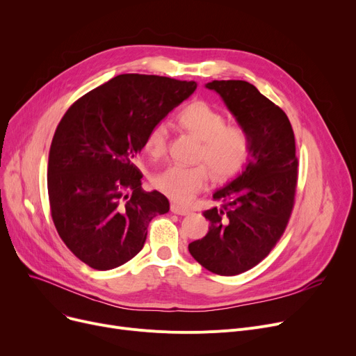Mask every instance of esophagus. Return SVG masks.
Listing matches in <instances>:
<instances>
[{"instance_id": "1", "label": "esophagus", "mask_w": 356, "mask_h": 356, "mask_svg": "<svg viewBox=\"0 0 356 356\" xmlns=\"http://www.w3.org/2000/svg\"><path fill=\"white\" fill-rule=\"evenodd\" d=\"M172 212L173 213H176V215H189L191 213V209H188V208H183V207H180V204H176V203H173L172 204Z\"/></svg>"}]
</instances>
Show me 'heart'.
Here are the masks:
<instances>
[{
  "label": "heart",
  "instance_id": "heart-1",
  "mask_svg": "<svg viewBox=\"0 0 356 356\" xmlns=\"http://www.w3.org/2000/svg\"><path fill=\"white\" fill-rule=\"evenodd\" d=\"M177 122L202 141L199 160L204 161L212 176L229 180L244 170L252 152V140L245 127L227 124V117L216 106L195 101L186 105L179 114ZM144 149L153 159H160L167 149V127L159 122L148 131ZM209 181L208 167L203 164L184 167L170 165L154 176L156 188L177 203L191 202Z\"/></svg>",
  "mask_w": 356,
  "mask_h": 356
}]
</instances>
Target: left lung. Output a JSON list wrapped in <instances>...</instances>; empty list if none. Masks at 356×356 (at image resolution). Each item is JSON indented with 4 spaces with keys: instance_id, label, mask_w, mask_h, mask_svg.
Instances as JSON below:
<instances>
[{
    "instance_id": "8db88e82",
    "label": "left lung",
    "mask_w": 356,
    "mask_h": 356,
    "mask_svg": "<svg viewBox=\"0 0 356 356\" xmlns=\"http://www.w3.org/2000/svg\"><path fill=\"white\" fill-rule=\"evenodd\" d=\"M204 86L247 128L252 152L244 170L213 192L222 204L203 212L209 231L191 242L189 252L215 274L236 275L263 261L287 227L297 184L294 133L284 111L250 82L212 81Z\"/></svg>"
}]
</instances>
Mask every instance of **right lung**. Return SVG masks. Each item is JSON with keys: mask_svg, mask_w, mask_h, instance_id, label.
Listing matches in <instances>:
<instances>
[{"mask_svg": "<svg viewBox=\"0 0 356 356\" xmlns=\"http://www.w3.org/2000/svg\"><path fill=\"white\" fill-rule=\"evenodd\" d=\"M195 81L125 73L74 102L50 145L47 191L66 247L95 270L117 268L144 247L148 223L170 209L141 188L134 159L145 136L195 92Z\"/></svg>", "mask_w": 356, "mask_h": 356, "instance_id": "obj_1", "label": "right lung"}]
</instances>
